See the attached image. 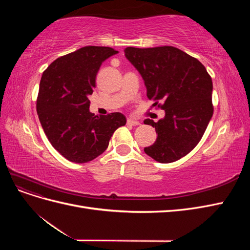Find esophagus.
Masks as SVG:
<instances>
[{
    "instance_id": "obj_1",
    "label": "esophagus",
    "mask_w": 250,
    "mask_h": 250,
    "mask_svg": "<svg viewBox=\"0 0 250 250\" xmlns=\"http://www.w3.org/2000/svg\"><path fill=\"white\" fill-rule=\"evenodd\" d=\"M127 124H128V125H131V126H138V125H140L141 123L139 122V121H135V120L129 118V119L127 120Z\"/></svg>"
}]
</instances>
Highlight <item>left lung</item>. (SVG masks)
I'll use <instances>...</instances> for the list:
<instances>
[{
    "label": "left lung",
    "instance_id": "1",
    "mask_svg": "<svg viewBox=\"0 0 250 250\" xmlns=\"http://www.w3.org/2000/svg\"><path fill=\"white\" fill-rule=\"evenodd\" d=\"M124 53L145 81L148 99L166 112L157 122L144 121L157 133L144 151L162 164L180 160L197 146L213 117L209 74L198 59L172 46L128 47Z\"/></svg>",
    "mask_w": 250,
    "mask_h": 250
}]
</instances>
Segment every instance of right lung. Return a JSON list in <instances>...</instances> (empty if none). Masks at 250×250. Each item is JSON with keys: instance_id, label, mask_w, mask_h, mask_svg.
Returning <instances> with one entry per match:
<instances>
[{"instance_id": "add662e5", "label": "right lung", "mask_w": 250, "mask_h": 250, "mask_svg": "<svg viewBox=\"0 0 250 250\" xmlns=\"http://www.w3.org/2000/svg\"><path fill=\"white\" fill-rule=\"evenodd\" d=\"M117 53L110 47L86 46L57 58L42 73L36 111L51 145L67 161L95 160L126 124L120 112L98 117L88 109L96 75L104 60Z\"/></svg>"}]
</instances>
